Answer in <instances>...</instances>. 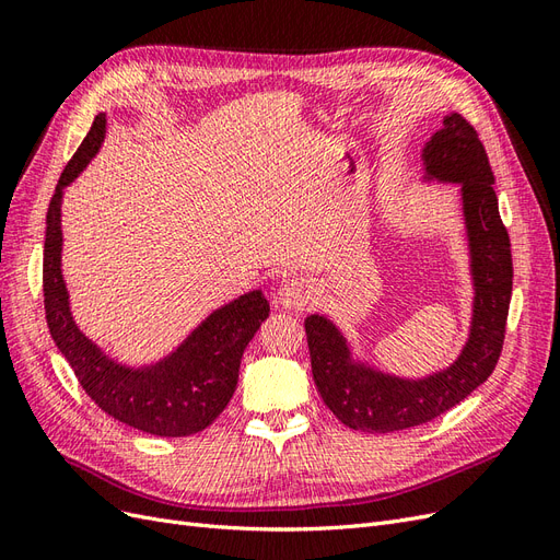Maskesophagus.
Masks as SVG:
<instances>
[{"instance_id": "obj_1", "label": "esophagus", "mask_w": 560, "mask_h": 560, "mask_svg": "<svg viewBox=\"0 0 560 560\" xmlns=\"http://www.w3.org/2000/svg\"><path fill=\"white\" fill-rule=\"evenodd\" d=\"M315 301V284L308 278H294L284 282L278 292V303L287 311H303Z\"/></svg>"}]
</instances>
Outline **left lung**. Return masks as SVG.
<instances>
[{
  "mask_svg": "<svg viewBox=\"0 0 560 560\" xmlns=\"http://www.w3.org/2000/svg\"><path fill=\"white\" fill-rule=\"evenodd\" d=\"M430 177L463 184L471 249L474 319L469 341L453 366L425 381H401L352 364L343 336L327 317L311 315L306 336L313 381L329 411L362 432H397L446 413L474 393L500 360L512 301V243L500 219L495 177L479 132L460 114H448L422 151Z\"/></svg>",
  "mask_w": 560,
  "mask_h": 560,
  "instance_id": "1",
  "label": "left lung"
}]
</instances>
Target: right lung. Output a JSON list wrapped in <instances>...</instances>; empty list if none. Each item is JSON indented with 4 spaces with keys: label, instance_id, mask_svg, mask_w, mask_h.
I'll return each mask as SVG.
<instances>
[{
    "label": "right lung",
    "instance_id": "add662e5",
    "mask_svg": "<svg viewBox=\"0 0 560 560\" xmlns=\"http://www.w3.org/2000/svg\"><path fill=\"white\" fill-rule=\"evenodd\" d=\"M103 138L105 114H97L65 165L46 212L42 280L48 329L86 395L114 420L156 436L196 434L212 425L231 401L243 352L268 317V301L261 292H252L219 308L156 366L128 369L105 358L77 329L60 273L62 189L95 156Z\"/></svg>",
    "mask_w": 560,
    "mask_h": 560
}]
</instances>
